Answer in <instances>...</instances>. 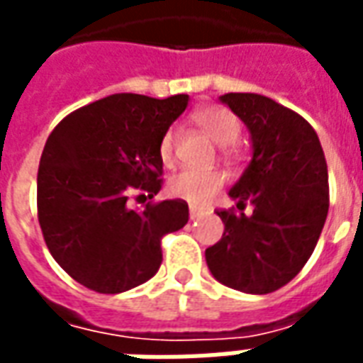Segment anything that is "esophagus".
<instances>
[{
    "mask_svg": "<svg viewBox=\"0 0 363 363\" xmlns=\"http://www.w3.org/2000/svg\"><path fill=\"white\" fill-rule=\"evenodd\" d=\"M200 216H204V210H200V208H194V206H190V220H198Z\"/></svg>",
    "mask_w": 363,
    "mask_h": 363,
    "instance_id": "esophagus-1",
    "label": "esophagus"
}]
</instances>
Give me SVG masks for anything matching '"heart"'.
<instances>
[{
  "label": "heart",
  "instance_id": "obj_1",
  "mask_svg": "<svg viewBox=\"0 0 363 363\" xmlns=\"http://www.w3.org/2000/svg\"><path fill=\"white\" fill-rule=\"evenodd\" d=\"M192 122L206 135H210L213 142L223 145L221 153L228 159H235L241 153V145L237 142V138L241 134V120L229 108L220 104H206L192 112ZM174 145H177V135L173 128H169L161 135L157 147L159 159L163 165H173ZM223 184H225V174L218 169L213 171L184 169L169 179L167 190L173 198L184 200L192 206H202L210 198L216 196Z\"/></svg>",
  "mask_w": 363,
  "mask_h": 363
}]
</instances>
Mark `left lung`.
Returning a JSON list of instances; mask_svg holds the SVG:
<instances>
[{"label": "left lung", "instance_id": "left-lung-1", "mask_svg": "<svg viewBox=\"0 0 363 363\" xmlns=\"http://www.w3.org/2000/svg\"><path fill=\"white\" fill-rule=\"evenodd\" d=\"M243 120L252 159L229 196L253 213L218 210L223 235L206 249L213 278L245 294H270L294 280L315 251L328 213L325 153L313 126L288 106L255 93L221 96Z\"/></svg>", "mask_w": 363, "mask_h": 363}]
</instances>
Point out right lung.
Here are the masks:
<instances>
[{
  "mask_svg": "<svg viewBox=\"0 0 363 363\" xmlns=\"http://www.w3.org/2000/svg\"><path fill=\"white\" fill-rule=\"evenodd\" d=\"M186 104L189 95L118 93L67 114L48 135L38 223L54 260L85 288L120 294L147 281L163 260L161 239L186 225L184 200L128 204L134 192L161 190L159 140Z\"/></svg>",
  "mask_w": 363,
  "mask_h": 363,
  "instance_id": "1",
  "label": "right lung"
}]
</instances>
